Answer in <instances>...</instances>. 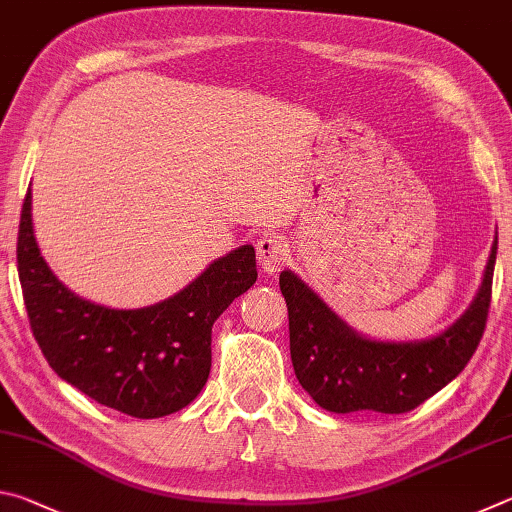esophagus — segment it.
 Masks as SVG:
<instances>
[{"label":"esophagus","instance_id":"obj_1","mask_svg":"<svg viewBox=\"0 0 512 512\" xmlns=\"http://www.w3.org/2000/svg\"><path fill=\"white\" fill-rule=\"evenodd\" d=\"M291 246L287 237L282 235H264L257 241V259L264 273H275L289 262Z\"/></svg>","mask_w":512,"mask_h":512}]
</instances>
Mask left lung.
Here are the masks:
<instances>
[{
	"label": "left lung",
	"instance_id": "1",
	"mask_svg": "<svg viewBox=\"0 0 512 512\" xmlns=\"http://www.w3.org/2000/svg\"><path fill=\"white\" fill-rule=\"evenodd\" d=\"M497 237L481 287L443 332L418 341H379L359 334L293 271L280 273L289 309L291 361L300 386L332 413H406L458 377L488 320Z\"/></svg>",
	"mask_w": 512,
	"mask_h": 512
}]
</instances>
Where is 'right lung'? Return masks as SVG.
<instances>
[{"mask_svg": "<svg viewBox=\"0 0 512 512\" xmlns=\"http://www.w3.org/2000/svg\"><path fill=\"white\" fill-rule=\"evenodd\" d=\"M17 273L33 336L51 370L108 409L140 420L196 400L212 368V325L257 280L246 244L205 268L171 298L140 309L97 305L51 271L33 232L31 187L17 235Z\"/></svg>", "mask_w": 512, "mask_h": 512, "instance_id": "right-lung-1", "label": "right lung"}]
</instances>
